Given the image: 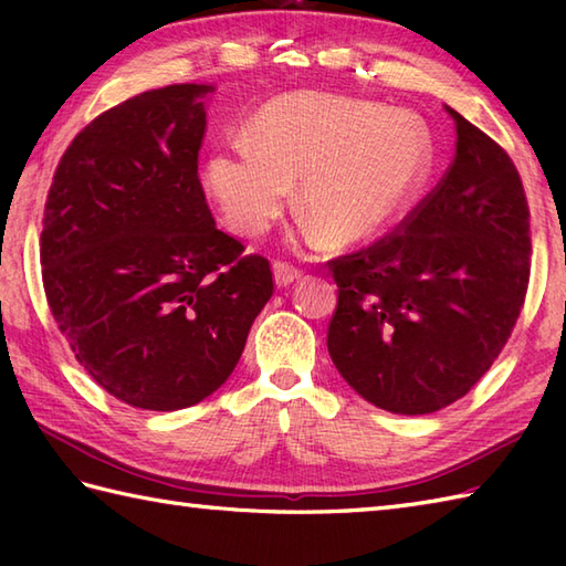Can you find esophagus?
Masks as SVG:
<instances>
[{
  "label": "esophagus",
  "instance_id": "1",
  "mask_svg": "<svg viewBox=\"0 0 566 566\" xmlns=\"http://www.w3.org/2000/svg\"><path fill=\"white\" fill-rule=\"evenodd\" d=\"M298 280H302V272L292 268V264H284V262L274 264V284L276 286H292Z\"/></svg>",
  "mask_w": 566,
  "mask_h": 566
}]
</instances>
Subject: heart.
Listing matches in <instances>:
<instances>
[{"instance_id":"1","label":"heart","mask_w":566,"mask_h":566,"mask_svg":"<svg viewBox=\"0 0 566 566\" xmlns=\"http://www.w3.org/2000/svg\"><path fill=\"white\" fill-rule=\"evenodd\" d=\"M436 148L413 112L298 92L250 118L248 140L209 153L201 182L240 235L280 219L296 185L302 238L350 248L369 243L411 211L430 182Z\"/></svg>"}]
</instances>
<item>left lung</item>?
Instances as JSON below:
<instances>
[{
  "label": "left lung",
  "mask_w": 566,
  "mask_h": 566,
  "mask_svg": "<svg viewBox=\"0 0 566 566\" xmlns=\"http://www.w3.org/2000/svg\"><path fill=\"white\" fill-rule=\"evenodd\" d=\"M457 153L401 231L333 260L335 369L365 401L401 416L440 411L506 345L531 276V211L501 146L444 106Z\"/></svg>",
  "instance_id": "left-lung-1"
}]
</instances>
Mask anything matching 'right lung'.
Masks as SVG:
<instances>
[{
    "label": "right lung",
    "mask_w": 566,
    "mask_h": 566,
    "mask_svg": "<svg viewBox=\"0 0 566 566\" xmlns=\"http://www.w3.org/2000/svg\"><path fill=\"white\" fill-rule=\"evenodd\" d=\"M213 84L143 92L75 136L41 233L43 286L77 363L146 411L231 377L272 296L270 262L216 228L199 182Z\"/></svg>",
    "instance_id": "obj_1"
}]
</instances>
